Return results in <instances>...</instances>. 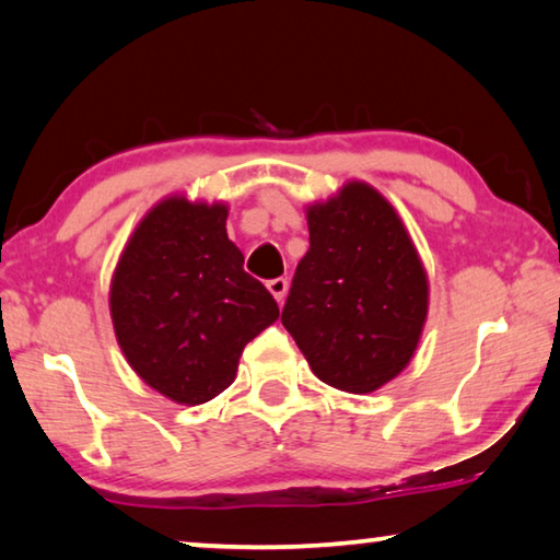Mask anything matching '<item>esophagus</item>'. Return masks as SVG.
<instances>
[{
  "instance_id": "obj_1",
  "label": "esophagus",
  "mask_w": 560,
  "mask_h": 560,
  "mask_svg": "<svg viewBox=\"0 0 560 560\" xmlns=\"http://www.w3.org/2000/svg\"><path fill=\"white\" fill-rule=\"evenodd\" d=\"M267 287H269V291L273 293V299H277L279 303H281L283 299H287V291H289V281H287V279H283V277H279V279H271V281L267 283Z\"/></svg>"
}]
</instances>
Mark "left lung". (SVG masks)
I'll use <instances>...</instances> for the list:
<instances>
[{"label":"left lung","mask_w":560,"mask_h":560,"mask_svg":"<svg viewBox=\"0 0 560 560\" xmlns=\"http://www.w3.org/2000/svg\"><path fill=\"white\" fill-rule=\"evenodd\" d=\"M428 316V277L400 217L350 183L308 210V252L281 324L318 381L373 393L410 363Z\"/></svg>","instance_id":"left-lung-1"}]
</instances>
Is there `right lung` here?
<instances>
[{"instance_id":"obj_1","label":"right lung","mask_w":560,"mask_h":560,"mask_svg":"<svg viewBox=\"0 0 560 560\" xmlns=\"http://www.w3.org/2000/svg\"><path fill=\"white\" fill-rule=\"evenodd\" d=\"M224 224V205L170 197L140 222L113 277L110 316L122 353L175 402L200 405L226 390L244 346L279 318Z\"/></svg>"}]
</instances>
